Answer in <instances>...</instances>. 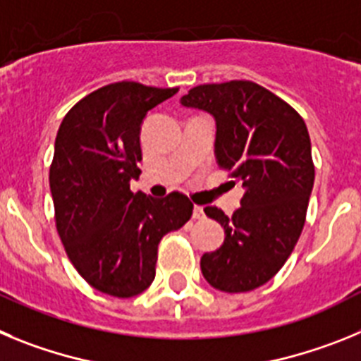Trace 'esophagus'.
I'll list each match as a JSON object with an SVG mask.
<instances>
[{
  "label": "esophagus",
  "instance_id": "1",
  "mask_svg": "<svg viewBox=\"0 0 361 361\" xmlns=\"http://www.w3.org/2000/svg\"><path fill=\"white\" fill-rule=\"evenodd\" d=\"M193 219H204V208H202V206H195V208H193Z\"/></svg>",
  "mask_w": 361,
  "mask_h": 361
}]
</instances>
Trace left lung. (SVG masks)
I'll return each mask as SVG.
<instances>
[{"mask_svg":"<svg viewBox=\"0 0 361 361\" xmlns=\"http://www.w3.org/2000/svg\"><path fill=\"white\" fill-rule=\"evenodd\" d=\"M180 103L215 117L219 168L245 190L231 216L204 208L226 238L202 255V275L219 291H253L282 269L304 229L314 184L307 126L295 108L253 81L199 85Z\"/></svg>","mask_w":361,"mask_h":361,"instance_id":"obj_1","label":"left lung"}]
</instances>
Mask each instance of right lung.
<instances>
[{
  "mask_svg": "<svg viewBox=\"0 0 361 361\" xmlns=\"http://www.w3.org/2000/svg\"><path fill=\"white\" fill-rule=\"evenodd\" d=\"M177 92L111 82L73 104L57 130L50 164L57 233L79 275L117 298L149 288L159 242L193 213L178 191L153 199L130 190L141 175L142 119Z\"/></svg>",
  "mask_w": 361,
  "mask_h": 361,
  "instance_id": "obj_1",
  "label": "right lung"
}]
</instances>
